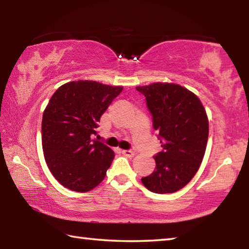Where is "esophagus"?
I'll list each match as a JSON object with an SVG mask.
<instances>
[{
	"label": "esophagus",
	"instance_id": "34e87169",
	"mask_svg": "<svg viewBox=\"0 0 249 249\" xmlns=\"http://www.w3.org/2000/svg\"><path fill=\"white\" fill-rule=\"evenodd\" d=\"M122 154L126 156V157H134V153L132 150H122Z\"/></svg>",
	"mask_w": 249,
	"mask_h": 249
}]
</instances>
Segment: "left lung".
<instances>
[{
    "mask_svg": "<svg viewBox=\"0 0 249 249\" xmlns=\"http://www.w3.org/2000/svg\"><path fill=\"white\" fill-rule=\"evenodd\" d=\"M145 96L153 127L162 150L154 156L153 174L142 182L154 193H172L190 182L199 170L209 137V121L199 98L175 83L137 87Z\"/></svg>",
    "mask_w": 249,
    "mask_h": 249,
    "instance_id": "8db88e82",
    "label": "left lung"
}]
</instances>
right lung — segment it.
<instances>
[{"instance_id": "add662e5", "label": "right lung", "mask_w": 249, "mask_h": 249, "mask_svg": "<svg viewBox=\"0 0 249 249\" xmlns=\"http://www.w3.org/2000/svg\"><path fill=\"white\" fill-rule=\"evenodd\" d=\"M123 88L80 80L53 94L41 121L45 160L59 183L87 192L101 183L114 151L93 140L103 113Z\"/></svg>"}]
</instances>
